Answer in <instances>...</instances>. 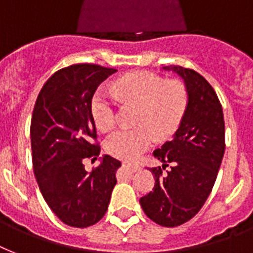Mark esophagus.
<instances>
[{
	"label": "esophagus",
	"instance_id": "1",
	"mask_svg": "<svg viewBox=\"0 0 253 253\" xmlns=\"http://www.w3.org/2000/svg\"><path fill=\"white\" fill-rule=\"evenodd\" d=\"M123 167H126L127 169H130L131 172H138V170H140V167H139L138 164H132V163L128 162L123 163Z\"/></svg>",
	"mask_w": 253,
	"mask_h": 253
}]
</instances>
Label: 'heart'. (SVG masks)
<instances>
[{"label":"heart","mask_w":253,"mask_h":253,"mask_svg":"<svg viewBox=\"0 0 253 253\" xmlns=\"http://www.w3.org/2000/svg\"><path fill=\"white\" fill-rule=\"evenodd\" d=\"M97 91L90 113L99 130H111L117 123L114 98L138 105L132 130H119L105 142L107 154L121 160H135L154 144L178 128L189 106V90L182 81H166L150 72H134L121 77L110 89Z\"/></svg>","instance_id":"heart-1"}]
</instances>
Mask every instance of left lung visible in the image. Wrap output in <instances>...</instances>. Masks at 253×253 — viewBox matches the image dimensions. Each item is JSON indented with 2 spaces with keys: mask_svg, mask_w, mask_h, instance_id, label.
<instances>
[{
  "mask_svg": "<svg viewBox=\"0 0 253 253\" xmlns=\"http://www.w3.org/2000/svg\"><path fill=\"white\" fill-rule=\"evenodd\" d=\"M163 69L184 80L189 106L172 140L154 151L163 168H150L155 186L140 205L155 223L176 227L192 219L211 193L226 148L224 118L215 90L200 73L180 65ZM166 166L171 169L164 172Z\"/></svg>",
  "mask_w": 253,
  "mask_h": 253,
  "instance_id": "left-lung-1",
  "label": "left lung"
}]
</instances>
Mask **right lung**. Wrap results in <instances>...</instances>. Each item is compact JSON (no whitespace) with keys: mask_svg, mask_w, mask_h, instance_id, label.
I'll list each match as a JSON object with an SVG mask.
<instances>
[{"mask_svg":"<svg viewBox=\"0 0 253 253\" xmlns=\"http://www.w3.org/2000/svg\"><path fill=\"white\" fill-rule=\"evenodd\" d=\"M117 69L75 64L59 69L43 85L31 118L33 167L49 209L63 223L84 228L106 214L117 184V159L105 155L91 172L84 160H97L99 146L90 113L98 85Z\"/></svg>","mask_w":253,"mask_h":253,"instance_id":"add662e5","label":"right lung"}]
</instances>
